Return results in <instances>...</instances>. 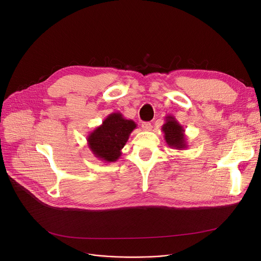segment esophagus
Wrapping results in <instances>:
<instances>
[{"label": "esophagus", "instance_id": "34e87169", "mask_svg": "<svg viewBox=\"0 0 261 261\" xmlns=\"http://www.w3.org/2000/svg\"><path fill=\"white\" fill-rule=\"evenodd\" d=\"M142 128H143V130H145V131H150L152 129V125L150 122H143L142 123Z\"/></svg>", "mask_w": 261, "mask_h": 261}]
</instances>
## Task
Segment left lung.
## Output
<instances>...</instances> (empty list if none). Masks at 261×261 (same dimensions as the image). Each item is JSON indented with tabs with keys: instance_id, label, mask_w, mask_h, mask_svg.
I'll return each mask as SVG.
<instances>
[{
	"instance_id": "1",
	"label": "left lung",
	"mask_w": 261,
	"mask_h": 261,
	"mask_svg": "<svg viewBox=\"0 0 261 261\" xmlns=\"http://www.w3.org/2000/svg\"><path fill=\"white\" fill-rule=\"evenodd\" d=\"M162 131L164 133V139L169 147L176 150L187 148L185 130L174 116L167 115L165 117V122L162 126Z\"/></svg>"
}]
</instances>
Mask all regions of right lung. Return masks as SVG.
Listing matches in <instances>:
<instances>
[{"label":"right lung","instance_id":"add662e5","mask_svg":"<svg viewBox=\"0 0 261 261\" xmlns=\"http://www.w3.org/2000/svg\"><path fill=\"white\" fill-rule=\"evenodd\" d=\"M136 128L132 119H127L119 112L109 114L100 126L91 131L87 138L88 146L95 158L111 163L121 155V149Z\"/></svg>","mask_w":261,"mask_h":261}]
</instances>
